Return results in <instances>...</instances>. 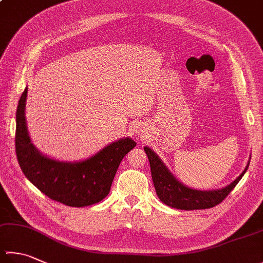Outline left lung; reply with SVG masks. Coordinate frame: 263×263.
<instances>
[{
    "instance_id": "left-lung-1",
    "label": "left lung",
    "mask_w": 263,
    "mask_h": 263,
    "mask_svg": "<svg viewBox=\"0 0 263 263\" xmlns=\"http://www.w3.org/2000/svg\"><path fill=\"white\" fill-rule=\"evenodd\" d=\"M144 151L148 158V161H150L151 175L157 196L159 197L163 204L177 210H206L219 205L238 184L240 178L244 176L245 172L249 168L247 166L245 171L234 182L223 189L214 191L193 190L178 182L151 148L145 146Z\"/></svg>"
}]
</instances>
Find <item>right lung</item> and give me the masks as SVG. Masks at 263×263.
Masks as SVG:
<instances>
[{
    "mask_svg": "<svg viewBox=\"0 0 263 263\" xmlns=\"http://www.w3.org/2000/svg\"><path fill=\"white\" fill-rule=\"evenodd\" d=\"M27 88L22 93L16 115V155L24 175L50 199L72 207L100 202L110 192L118 167L136 146L132 138L119 140L81 162H61L40 153L29 140L25 105Z\"/></svg>",
    "mask_w": 263,
    "mask_h": 263,
    "instance_id": "add662e5",
    "label": "right lung"
}]
</instances>
